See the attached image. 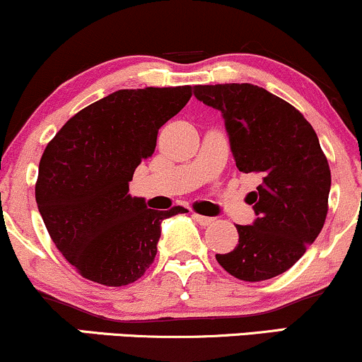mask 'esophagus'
<instances>
[{
	"mask_svg": "<svg viewBox=\"0 0 362 362\" xmlns=\"http://www.w3.org/2000/svg\"><path fill=\"white\" fill-rule=\"evenodd\" d=\"M192 218L202 226H207V224L214 223V218H209V216H201V214H192Z\"/></svg>",
	"mask_w": 362,
	"mask_h": 362,
	"instance_id": "esophagus-1",
	"label": "esophagus"
}]
</instances>
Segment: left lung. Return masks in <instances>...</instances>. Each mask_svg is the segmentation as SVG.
I'll list each match as a JSON object with an SVG mask.
<instances>
[{
    "instance_id": "left-lung-1",
    "label": "left lung",
    "mask_w": 362,
    "mask_h": 362,
    "mask_svg": "<svg viewBox=\"0 0 362 362\" xmlns=\"http://www.w3.org/2000/svg\"><path fill=\"white\" fill-rule=\"evenodd\" d=\"M199 102L221 112L240 172L260 185L247 195L257 218L238 245L216 260L236 279H272L293 267L325 223L330 168L317 132L300 110L252 83L199 85Z\"/></svg>"
}]
</instances>
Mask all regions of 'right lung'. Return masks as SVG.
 Masks as SVG:
<instances>
[{
  "label": "right lung",
  "mask_w": 362,
  "mask_h": 362,
  "mask_svg": "<svg viewBox=\"0 0 362 362\" xmlns=\"http://www.w3.org/2000/svg\"><path fill=\"white\" fill-rule=\"evenodd\" d=\"M190 97V86L117 90L78 112L45 148L37 207L57 250L86 279L114 288L138 281L155 260L161 223L185 213L148 209L129 195V182Z\"/></svg>",
  "instance_id": "1"
}]
</instances>
